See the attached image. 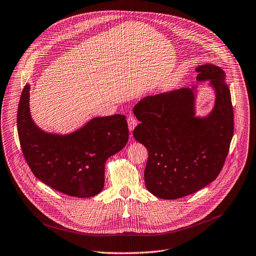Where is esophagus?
<instances>
[{
    "label": "esophagus",
    "instance_id": "obj_1",
    "mask_svg": "<svg viewBox=\"0 0 256 256\" xmlns=\"http://www.w3.org/2000/svg\"><path fill=\"white\" fill-rule=\"evenodd\" d=\"M128 128H130V130L132 132V130H134V128L136 126V124H138V120H136L134 116H130V118H128Z\"/></svg>",
    "mask_w": 256,
    "mask_h": 256
}]
</instances>
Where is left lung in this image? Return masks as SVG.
<instances>
[{
  "label": "left lung",
  "mask_w": 256,
  "mask_h": 256,
  "mask_svg": "<svg viewBox=\"0 0 256 256\" xmlns=\"http://www.w3.org/2000/svg\"><path fill=\"white\" fill-rule=\"evenodd\" d=\"M198 82L208 81L214 104L196 116L198 86L144 97L134 107L140 122L134 138L148 150L144 184L159 198L175 200L198 192L221 172L234 132V114L225 72L204 64Z\"/></svg>",
  "instance_id": "1"
}]
</instances>
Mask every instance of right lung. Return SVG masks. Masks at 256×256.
Returning a JSON list of instances; mask_svg holds the SVG:
<instances>
[{
	"instance_id": "add662e5",
	"label": "right lung",
	"mask_w": 256,
	"mask_h": 256,
	"mask_svg": "<svg viewBox=\"0 0 256 256\" xmlns=\"http://www.w3.org/2000/svg\"><path fill=\"white\" fill-rule=\"evenodd\" d=\"M24 87L17 114L21 149L31 171L50 188L70 196L92 198L104 188L106 160L128 140L126 116L94 118L75 132H48L36 126Z\"/></svg>"
}]
</instances>
